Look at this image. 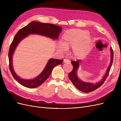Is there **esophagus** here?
Listing matches in <instances>:
<instances>
[{"label":"esophagus","mask_w":121,"mask_h":121,"mask_svg":"<svg viewBox=\"0 0 121 121\" xmlns=\"http://www.w3.org/2000/svg\"><path fill=\"white\" fill-rule=\"evenodd\" d=\"M63 62L64 63H69V59H67V58H65V59L64 60V61Z\"/></svg>","instance_id":"1"}]
</instances>
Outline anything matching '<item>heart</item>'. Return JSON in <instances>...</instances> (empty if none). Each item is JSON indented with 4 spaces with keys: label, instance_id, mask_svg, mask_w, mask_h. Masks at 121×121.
I'll return each instance as SVG.
<instances>
[{
    "label": "heart",
    "instance_id": "1",
    "mask_svg": "<svg viewBox=\"0 0 121 121\" xmlns=\"http://www.w3.org/2000/svg\"><path fill=\"white\" fill-rule=\"evenodd\" d=\"M87 31L79 29H69L65 31L61 38V44L59 49L65 52L66 49L73 47V53L76 56H82L88 51L91 40Z\"/></svg>",
    "mask_w": 121,
    "mask_h": 121
}]
</instances>
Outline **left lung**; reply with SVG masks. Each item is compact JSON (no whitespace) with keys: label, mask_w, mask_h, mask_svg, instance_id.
<instances>
[{"label":"left lung","mask_w":121,"mask_h":121,"mask_svg":"<svg viewBox=\"0 0 121 121\" xmlns=\"http://www.w3.org/2000/svg\"><path fill=\"white\" fill-rule=\"evenodd\" d=\"M110 48V52L111 54L110 64H109L107 72H106L105 75L102 77V79L100 81L96 83L83 82L80 79H79L77 76V70L79 67L80 60H77L76 61H72L71 62L73 66V70L69 74L68 76L69 79L71 80V82L74 84V85L76 87V88H77L78 90L82 91L83 92L88 93L96 90L104 84V82L105 81L106 79H107V77L109 74V72L111 69L112 65L113 62V52L112 47Z\"/></svg>","instance_id":"1"}]
</instances>
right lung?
Listing matches in <instances>:
<instances>
[{"label":"right lung","instance_id":"1","mask_svg":"<svg viewBox=\"0 0 121 121\" xmlns=\"http://www.w3.org/2000/svg\"><path fill=\"white\" fill-rule=\"evenodd\" d=\"M62 27L56 25L34 21L29 23L18 31L10 46L9 59L10 71L14 79L21 85L29 88H35L39 87L49 77L53 69L57 65H60L63 61V60L51 58L42 73L36 78L30 80L22 79L14 72L13 66V56L19 43L22 40L27 37L29 34H38L46 36L53 40H56L58 39Z\"/></svg>","mask_w":121,"mask_h":121}]
</instances>
